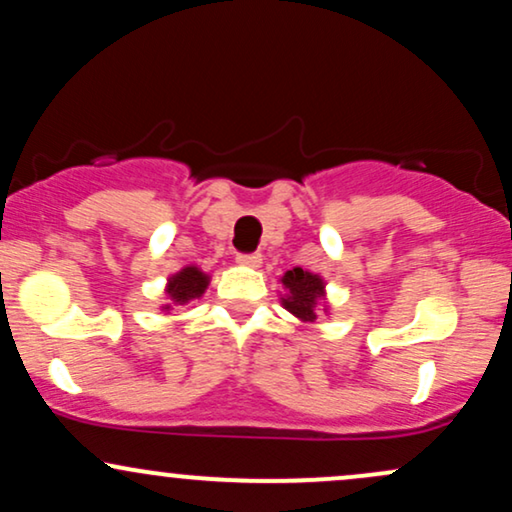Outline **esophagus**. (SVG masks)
I'll list each match as a JSON object with an SVG mask.
<instances>
[{
  "label": "esophagus",
  "instance_id": "esophagus-1",
  "mask_svg": "<svg viewBox=\"0 0 512 512\" xmlns=\"http://www.w3.org/2000/svg\"><path fill=\"white\" fill-rule=\"evenodd\" d=\"M236 262L243 264V267H260L262 255H260V252H250V255H238Z\"/></svg>",
  "mask_w": 512,
  "mask_h": 512
}]
</instances>
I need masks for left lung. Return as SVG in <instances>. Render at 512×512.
Masks as SVG:
<instances>
[{"instance_id": "8db88e82", "label": "left lung", "mask_w": 512, "mask_h": 512, "mask_svg": "<svg viewBox=\"0 0 512 512\" xmlns=\"http://www.w3.org/2000/svg\"><path fill=\"white\" fill-rule=\"evenodd\" d=\"M281 284L286 289L281 296V305L301 322H315L317 308H322L325 313L330 310V305L325 303V279L320 274L293 267L281 276Z\"/></svg>"}]
</instances>
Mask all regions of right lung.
I'll return each mask as SVG.
<instances>
[{"instance_id": "obj_1", "label": "right lung", "mask_w": 512, "mask_h": 512, "mask_svg": "<svg viewBox=\"0 0 512 512\" xmlns=\"http://www.w3.org/2000/svg\"><path fill=\"white\" fill-rule=\"evenodd\" d=\"M209 274H204L202 269L195 264H187L178 274L168 276L166 284V305H161V310H173V305H185L195 298H202L204 291L209 286Z\"/></svg>"}]
</instances>
